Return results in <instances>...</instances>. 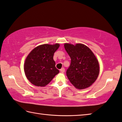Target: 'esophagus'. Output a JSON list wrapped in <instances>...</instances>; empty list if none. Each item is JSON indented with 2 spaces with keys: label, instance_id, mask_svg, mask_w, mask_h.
<instances>
[{
  "label": "esophagus",
  "instance_id": "esophagus-1",
  "mask_svg": "<svg viewBox=\"0 0 122 122\" xmlns=\"http://www.w3.org/2000/svg\"><path fill=\"white\" fill-rule=\"evenodd\" d=\"M60 71H61V73H64V72H65V69L64 67H63V68H61V69L60 70Z\"/></svg>",
  "mask_w": 122,
  "mask_h": 122
}]
</instances>
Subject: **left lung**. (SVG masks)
<instances>
[{"label":"left lung","instance_id":"1","mask_svg":"<svg viewBox=\"0 0 122 122\" xmlns=\"http://www.w3.org/2000/svg\"><path fill=\"white\" fill-rule=\"evenodd\" d=\"M66 51L71 58L66 71L68 79L76 88L81 89L91 86L99 76L98 61L91 49L82 44L65 43Z\"/></svg>","mask_w":122,"mask_h":122}]
</instances>
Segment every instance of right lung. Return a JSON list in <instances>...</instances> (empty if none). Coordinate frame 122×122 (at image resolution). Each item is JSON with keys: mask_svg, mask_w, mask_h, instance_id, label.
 Returning a JSON list of instances; mask_svg holds the SVG:
<instances>
[{"mask_svg": "<svg viewBox=\"0 0 122 122\" xmlns=\"http://www.w3.org/2000/svg\"><path fill=\"white\" fill-rule=\"evenodd\" d=\"M59 44H43L36 47L28 56L24 65L26 77L31 84L45 86L59 73L55 66L53 55Z\"/></svg>", "mask_w": 122, "mask_h": 122, "instance_id": "right-lung-1", "label": "right lung"}]
</instances>
